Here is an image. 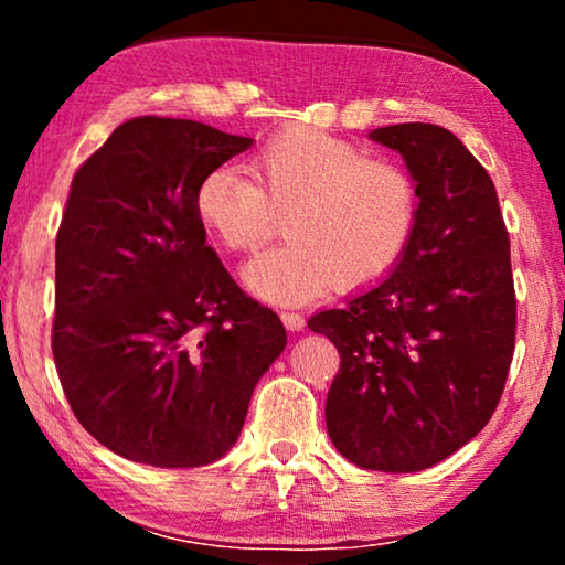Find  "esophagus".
Listing matches in <instances>:
<instances>
[{"instance_id":"34e87169","label":"esophagus","mask_w":565,"mask_h":565,"mask_svg":"<svg viewBox=\"0 0 565 565\" xmlns=\"http://www.w3.org/2000/svg\"><path fill=\"white\" fill-rule=\"evenodd\" d=\"M281 321L289 331H301L306 327V319L299 311H281Z\"/></svg>"}]
</instances>
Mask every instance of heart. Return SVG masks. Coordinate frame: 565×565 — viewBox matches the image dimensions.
<instances>
[{
    "label": "heart",
    "instance_id": "heart-1",
    "mask_svg": "<svg viewBox=\"0 0 565 565\" xmlns=\"http://www.w3.org/2000/svg\"><path fill=\"white\" fill-rule=\"evenodd\" d=\"M254 181L222 167L199 181L194 206L228 252H254L279 228L289 242L246 264L244 281L271 303H303L331 286L361 289L388 274L416 234L411 171L347 139L289 127L252 157Z\"/></svg>",
    "mask_w": 565,
    "mask_h": 565
}]
</instances>
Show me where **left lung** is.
Instances as JSON below:
<instances>
[{
    "instance_id": "obj_1",
    "label": "left lung",
    "mask_w": 565,
    "mask_h": 565,
    "mask_svg": "<svg viewBox=\"0 0 565 565\" xmlns=\"http://www.w3.org/2000/svg\"><path fill=\"white\" fill-rule=\"evenodd\" d=\"M398 151L420 196L416 234L384 281L319 311L339 349L327 428L361 468L414 473L489 424L515 341L511 244L495 186L461 139L408 121L369 134Z\"/></svg>"
}]
</instances>
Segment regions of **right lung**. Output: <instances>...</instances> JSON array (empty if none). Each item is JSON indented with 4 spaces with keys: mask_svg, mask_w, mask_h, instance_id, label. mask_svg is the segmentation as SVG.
<instances>
[{
    "mask_svg": "<svg viewBox=\"0 0 565 565\" xmlns=\"http://www.w3.org/2000/svg\"><path fill=\"white\" fill-rule=\"evenodd\" d=\"M254 139L137 117L72 179L56 234L52 353L74 416L109 451L159 468L222 458L284 323L234 284L196 186Z\"/></svg>",
    "mask_w": 565,
    "mask_h": 565,
    "instance_id": "add662e5",
    "label": "right lung"
}]
</instances>
